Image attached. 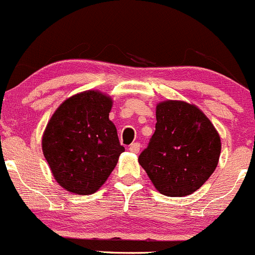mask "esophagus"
Segmentation results:
<instances>
[{
  "label": "esophagus",
  "mask_w": 255,
  "mask_h": 255,
  "mask_svg": "<svg viewBox=\"0 0 255 255\" xmlns=\"http://www.w3.org/2000/svg\"><path fill=\"white\" fill-rule=\"evenodd\" d=\"M128 151L132 152V153H138V151H140V143L138 142L131 143V145L128 146Z\"/></svg>",
  "instance_id": "1"
}]
</instances>
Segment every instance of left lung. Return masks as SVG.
Instances as JSON below:
<instances>
[{
  "label": "left lung",
  "mask_w": 255,
  "mask_h": 255,
  "mask_svg": "<svg viewBox=\"0 0 255 255\" xmlns=\"http://www.w3.org/2000/svg\"><path fill=\"white\" fill-rule=\"evenodd\" d=\"M156 119V131L138 163L161 194L190 195L219 164V132L198 107L184 101L159 102Z\"/></svg>",
  "instance_id": "obj_1"
}]
</instances>
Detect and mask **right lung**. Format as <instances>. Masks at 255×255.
Returning <instances> with one entry per match:
<instances>
[{"mask_svg":"<svg viewBox=\"0 0 255 255\" xmlns=\"http://www.w3.org/2000/svg\"><path fill=\"white\" fill-rule=\"evenodd\" d=\"M112 107L110 96L92 89L67 98L50 118L41 148L65 190L77 195L96 193L125 151L109 120Z\"/></svg>","mask_w":255,"mask_h":255,"instance_id":"1","label":"right lung"}]
</instances>
